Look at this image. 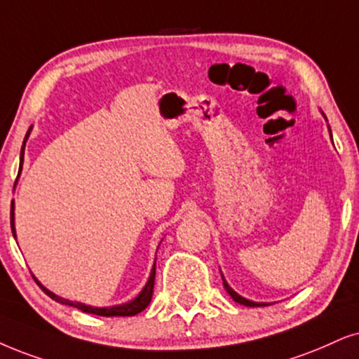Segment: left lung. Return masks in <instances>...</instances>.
Masks as SVG:
<instances>
[{
	"mask_svg": "<svg viewBox=\"0 0 359 359\" xmlns=\"http://www.w3.org/2000/svg\"><path fill=\"white\" fill-rule=\"evenodd\" d=\"M321 114H323V112H321ZM323 117H325V114H323ZM325 119H326V117H325ZM328 129H330V127H328ZM330 135H331V129H330ZM331 140H333V137H331ZM220 275H222V281H224V288L226 290V293H229L230 297H232L233 302H237V303H240V305H245V306H265V305H270V303L252 302V300H248V298L242 297V294H238L232 287H230L229 283H226L225 276H224V273H222V271H220Z\"/></svg>",
	"mask_w": 359,
	"mask_h": 359,
	"instance_id": "8db88e82",
	"label": "left lung"
}]
</instances>
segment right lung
I'll list each match as a JSON object with an SVG mask.
<instances>
[{
  "instance_id": "obj_1",
  "label": "right lung",
  "mask_w": 359,
  "mask_h": 359,
  "mask_svg": "<svg viewBox=\"0 0 359 359\" xmlns=\"http://www.w3.org/2000/svg\"><path fill=\"white\" fill-rule=\"evenodd\" d=\"M31 130H33V126L29 127L28 133H26V137H25V142H22V147H21V156H20V170H18V179H20V174L22 170V162H25V147H26V140H28ZM16 179V182H18ZM16 182H15V187H16ZM11 230H13V237L16 238V229H15V201L11 202ZM158 250V247H157ZM157 260V258H156ZM156 260H154V266L151 270V275H149V280L147 283L144 285V288L140 290V293L137 297L134 298V300L127 302V303H122V305H114V306H90V305H86V303H79V302H71V300H66V298H61L57 297L56 293H53L51 290H48L44 287L41 281L36 278V283L39 285L41 290H43L44 293L48 294L49 298H53L54 302L61 303V305H69V306H74L78 308V310L84 311V313H93V315H97V316H134L140 313L142 310H146L149 306V303L152 300V293H154V280H156Z\"/></svg>"
}]
</instances>
